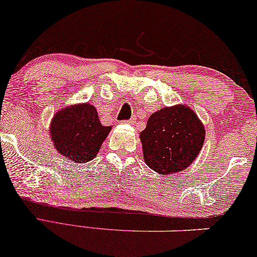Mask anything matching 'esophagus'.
<instances>
[{
	"label": "esophagus",
	"mask_w": 257,
	"mask_h": 257,
	"mask_svg": "<svg viewBox=\"0 0 257 257\" xmlns=\"http://www.w3.org/2000/svg\"><path fill=\"white\" fill-rule=\"evenodd\" d=\"M125 122H127V124H133V122H135V119L131 118V119H128V120H125Z\"/></svg>",
	"instance_id": "34e87169"
}]
</instances>
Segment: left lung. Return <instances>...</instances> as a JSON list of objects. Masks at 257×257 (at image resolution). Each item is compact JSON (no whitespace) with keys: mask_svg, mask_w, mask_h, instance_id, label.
<instances>
[{"mask_svg":"<svg viewBox=\"0 0 257 257\" xmlns=\"http://www.w3.org/2000/svg\"><path fill=\"white\" fill-rule=\"evenodd\" d=\"M205 130L191 108L165 107L150 116L141 133L144 161L161 175L182 171L201 151Z\"/></svg>","mask_w":257,"mask_h":257,"instance_id":"8db88e82","label":"left lung"}]
</instances>
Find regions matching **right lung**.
Segmentation results:
<instances>
[{"instance_id": "obj_1", "label": "right lung", "mask_w": 257, "mask_h": 257, "mask_svg": "<svg viewBox=\"0 0 257 257\" xmlns=\"http://www.w3.org/2000/svg\"><path fill=\"white\" fill-rule=\"evenodd\" d=\"M109 130V126L101 125L94 106L82 104L56 113L51 136L55 149L68 161L87 163L98 155Z\"/></svg>"}]
</instances>
